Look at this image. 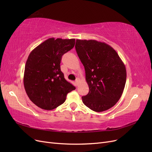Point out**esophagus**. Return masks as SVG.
I'll return each mask as SVG.
<instances>
[{
	"mask_svg": "<svg viewBox=\"0 0 152 152\" xmlns=\"http://www.w3.org/2000/svg\"><path fill=\"white\" fill-rule=\"evenodd\" d=\"M79 81H80V79H77L75 80V83H76L77 85H78V84H79Z\"/></svg>",
	"mask_w": 152,
	"mask_h": 152,
	"instance_id": "esophagus-1",
	"label": "esophagus"
}]
</instances>
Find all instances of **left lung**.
<instances>
[{
    "label": "left lung",
    "instance_id": "left-lung-1",
    "mask_svg": "<svg viewBox=\"0 0 152 152\" xmlns=\"http://www.w3.org/2000/svg\"><path fill=\"white\" fill-rule=\"evenodd\" d=\"M75 49L86 72L89 91L82 96L91 110L102 112L120 99L126 82V66L112 47L95 40H76Z\"/></svg>",
    "mask_w": 152,
    "mask_h": 152
}]
</instances>
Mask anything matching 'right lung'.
<instances>
[{
	"mask_svg": "<svg viewBox=\"0 0 152 152\" xmlns=\"http://www.w3.org/2000/svg\"><path fill=\"white\" fill-rule=\"evenodd\" d=\"M75 39L49 38L31 50L25 67L23 83L30 99L38 107L50 110L65 102L75 87L61 71L63 55L70 50Z\"/></svg>",
	"mask_w": 152,
	"mask_h": 152,
	"instance_id": "add662e5",
	"label": "right lung"
}]
</instances>
